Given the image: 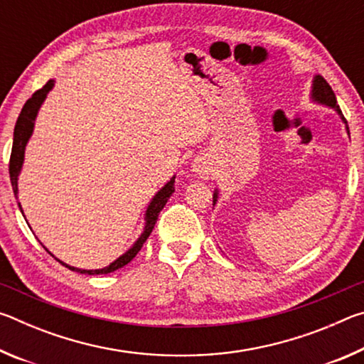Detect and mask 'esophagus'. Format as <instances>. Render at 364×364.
I'll list each match as a JSON object with an SVG mask.
<instances>
[{
  "label": "esophagus",
  "mask_w": 364,
  "mask_h": 364,
  "mask_svg": "<svg viewBox=\"0 0 364 364\" xmlns=\"http://www.w3.org/2000/svg\"><path fill=\"white\" fill-rule=\"evenodd\" d=\"M193 168H194V171H196L197 175H200V176H207L208 175V168L205 167L204 162H200V160H196L194 165H193Z\"/></svg>",
  "instance_id": "34e87169"
}]
</instances>
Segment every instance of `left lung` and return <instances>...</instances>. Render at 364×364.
<instances>
[{
  "instance_id": "left-lung-1",
  "label": "left lung",
  "mask_w": 364,
  "mask_h": 364,
  "mask_svg": "<svg viewBox=\"0 0 364 364\" xmlns=\"http://www.w3.org/2000/svg\"><path fill=\"white\" fill-rule=\"evenodd\" d=\"M311 100L315 101V102H318V104H323V106H328V107L336 109L337 114L342 117V120H343V123H345V128H347V133L350 134V130H348V127H347V120L343 119L342 110L338 109V104H337L334 91H332L329 83L326 82V80H324L321 75H315V78H313ZM217 197H218V191L215 189V193H213V205L217 204Z\"/></svg>"
}]
</instances>
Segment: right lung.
Returning a JSON list of instances; mask_svg holds the SVG:
<instances>
[{
	"label": "right lung",
	"instance_id": "obj_1",
	"mask_svg": "<svg viewBox=\"0 0 364 364\" xmlns=\"http://www.w3.org/2000/svg\"><path fill=\"white\" fill-rule=\"evenodd\" d=\"M54 86V80H49V82L43 86L41 90L35 91L32 95V97L23 104V107L19 114V119L16 122V127H14V141H12V151H11V159H9V176H11V184H12V191H14V196L17 199V193H19V188H17V180H19V173L22 170V164H23V154H26V146L28 143L30 136H32L33 133V127H35V119H36V114H38V110L41 107L43 101L46 100V95L51 91V88ZM175 193V176L170 178V181L165 184V186L159 191V193L152 197L149 207H147L146 210V225H144V231L141 232V236L138 237V241L132 245V249H128L125 254L120 255L117 258L115 262H112L106 268H101V269H80L75 267H70V264H67L64 262H60L64 264L65 268H69L72 271H77V273H82V274H107V273H112V271L119 269L122 267H125L127 263H130L134 257H136L138 252L143 247V244L146 242V239L149 237V234L152 232L154 226L157 223V218H159V213L162 208L167 204V200L170 199V196ZM19 204L21 212L23 215V210L21 207V202H17ZM46 249V247H45ZM46 252L49 255H53L51 252L46 249ZM54 257V255H53ZM58 260V258H56Z\"/></svg>",
	"mask_w": 364,
	"mask_h": 364
}]
</instances>
